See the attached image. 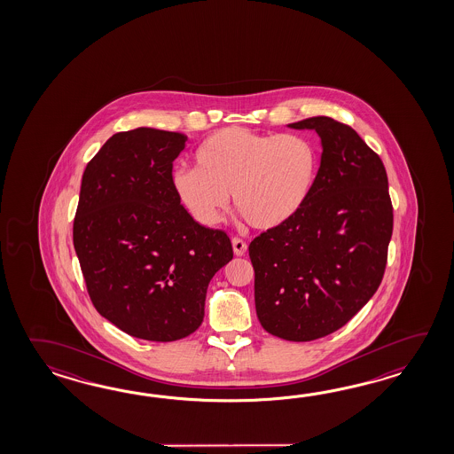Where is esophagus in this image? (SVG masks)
I'll list each match as a JSON object with an SVG mask.
<instances>
[{"label": "esophagus", "instance_id": "obj_1", "mask_svg": "<svg viewBox=\"0 0 454 454\" xmlns=\"http://www.w3.org/2000/svg\"><path fill=\"white\" fill-rule=\"evenodd\" d=\"M231 247H233V253L237 254V256H243L247 250H248V247H247V243L239 239V237H235V239H231Z\"/></svg>", "mask_w": 454, "mask_h": 454}]
</instances>
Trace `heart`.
<instances>
[{
    "label": "heart",
    "instance_id": "1",
    "mask_svg": "<svg viewBox=\"0 0 454 454\" xmlns=\"http://www.w3.org/2000/svg\"><path fill=\"white\" fill-rule=\"evenodd\" d=\"M196 168H178L174 188L198 223L213 225L231 193L235 211L254 229L289 223L309 201L319 155L305 136L254 133L231 126L196 151Z\"/></svg>",
    "mask_w": 454,
    "mask_h": 454
}]
</instances>
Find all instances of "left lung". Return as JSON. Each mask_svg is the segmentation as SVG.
<instances>
[{
    "label": "left lung",
    "mask_w": 454,
    "mask_h": 454,
    "mask_svg": "<svg viewBox=\"0 0 454 454\" xmlns=\"http://www.w3.org/2000/svg\"><path fill=\"white\" fill-rule=\"evenodd\" d=\"M321 162L309 201L289 223L251 241L254 305L272 336L307 342L342 328L377 292L393 233L381 159L350 126L313 116Z\"/></svg>",
    "instance_id": "obj_1"
}]
</instances>
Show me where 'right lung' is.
<instances>
[{"label":"right lung","instance_id":"obj_1","mask_svg":"<svg viewBox=\"0 0 454 454\" xmlns=\"http://www.w3.org/2000/svg\"><path fill=\"white\" fill-rule=\"evenodd\" d=\"M186 139L145 126L112 136L87 164L73 225L97 311L155 342L201 326L207 286L233 258L227 233L196 223L175 192Z\"/></svg>","mask_w":454,"mask_h":454}]
</instances>
